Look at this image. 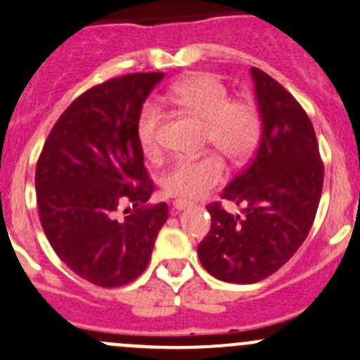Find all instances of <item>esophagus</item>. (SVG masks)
<instances>
[{
	"instance_id": "esophagus-1",
	"label": "esophagus",
	"mask_w": 360,
	"mask_h": 360,
	"mask_svg": "<svg viewBox=\"0 0 360 360\" xmlns=\"http://www.w3.org/2000/svg\"><path fill=\"white\" fill-rule=\"evenodd\" d=\"M191 202H188V200H181V198H177V200H174V212H179V211H184V209H188V207H191Z\"/></svg>"
}]
</instances>
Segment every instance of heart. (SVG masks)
Returning a JSON list of instances; mask_svg holds the SVG:
<instances>
[{
	"mask_svg": "<svg viewBox=\"0 0 360 360\" xmlns=\"http://www.w3.org/2000/svg\"><path fill=\"white\" fill-rule=\"evenodd\" d=\"M167 100L177 109L204 123L205 144H212L230 162L240 163L257 149L262 134V116L251 100H230L221 80L209 73H195L174 84ZM162 116L156 105L146 103L137 120V142L148 160L162 156ZM225 163L218 153L198 158L176 160L162 176V188L170 197L195 200L225 179Z\"/></svg>",
	"mask_w": 360,
	"mask_h": 360,
	"instance_id": "obj_1",
	"label": "heart"
}]
</instances>
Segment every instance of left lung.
Returning <instances> with one entry per match:
<instances>
[{
	"label": "left lung",
	"instance_id": "1",
	"mask_svg": "<svg viewBox=\"0 0 360 360\" xmlns=\"http://www.w3.org/2000/svg\"><path fill=\"white\" fill-rule=\"evenodd\" d=\"M262 137L253 158L221 198L243 205L230 214L207 205L211 230L198 244L209 274L226 283H257L287 264L308 237L323 186L315 130L297 100L273 77L251 68Z\"/></svg>",
	"mask_w": 360,
	"mask_h": 360
}]
</instances>
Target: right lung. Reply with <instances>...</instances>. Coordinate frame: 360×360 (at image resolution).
Returning <instances> with one entry per match:
<instances>
[{"label": "right lung", "mask_w": 360, "mask_h": 360, "mask_svg": "<svg viewBox=\"0 0 360 360\" xmlns=\"http://www.w3.org/2000/svg\"><path fill=\"white\" fill-rule=\"evenodd\" d=\"M163 75L128 73L87 89L56 121L37 162L41 229L73 273L98 287L141 276L169 218L165 202L144 205L155 184L135 131ZM127 203L134 209L120 222L115 211Z\"/></svg>", "instance_id": "obj_1"}]
</instances>
